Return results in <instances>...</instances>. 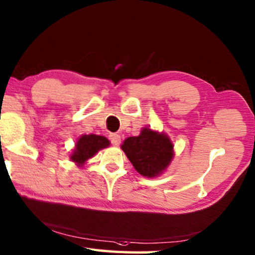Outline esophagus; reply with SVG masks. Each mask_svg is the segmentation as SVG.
<instances>
[{
  "label": "esophagus",
  "instance_id": "esophagus-1",
  "mask_svg": "<svg viewBox=\"0 0 255 255\" xmlns=\"http://www.w3.org/2000/svg\"><path fill=\"white\" fill-rule=\"evenodd\" d=\"M109 139L112 145L118 146L120 144V141H122V137H120V135H118V133H110Z\"/></svg>",
  "mask_w": 255,
  "mask_h": 255
}]
</instances>
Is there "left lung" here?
<instances>
[{
	"instance_id": "obj_1",
	"label": "left lung",
	"mask_w": 255,
	"mask_h": 255,
	"mask_svg": "<svg viewBox=\"0 0 255 255\" xmlns=\"http://www.w3.org/2000/svg\"><path fill=\"white\" fill-rule=\"evenodd\" d=\"M122 148L138 173L153 178L166 169L173 157L170 138L145 128L137 137L125 139Z\"/></svg>"
}]
</instances>
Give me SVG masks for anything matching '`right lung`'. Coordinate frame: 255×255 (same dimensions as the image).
<instances>
[{"label": "right lung", "mask_w": 255, "mask_h": 255, "mask_svg": "<svg viewBox=\"0 0 255 255\" xmlns=\"http://www.w3.org/2000/svg\"><path fill=\"white\" fill-rule=\"evenodd\" d=\"M109 140L103 136L83 135L76 143L74 153L71 155V159L77 164H83L89 158L93 157L99 150L108 147Z\"/></svg>", "instance_id": "add662e5"}]
</instances>
